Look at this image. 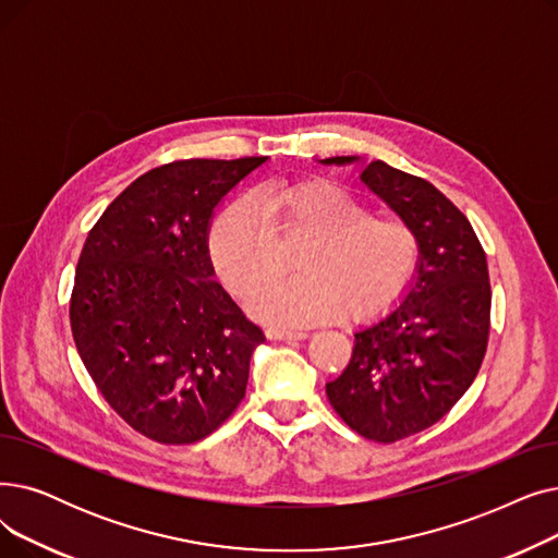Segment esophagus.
Masks as SVG:
<instances>
[{
    "mask_svg": "<svg viewBox=\"0 0 558 558\" xmlns=\"http://www.w3.org/2000/svg\"><path fill=\"white\" fill-rule=\"evenodd\" d=\"M268 338L272 340H302V338H308L306 331H295V329H279V327H270L268 331Z\"/></svg>",
    "mask_w": 558,
    "mask_h": 558,
    "instance_id": "esophagus-1",
    "label": "esophagus"
}]
</instances>
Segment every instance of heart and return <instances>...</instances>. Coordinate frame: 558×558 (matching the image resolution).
I'll return each instance as SVG.
<instances>
[{"instance_id": "obj_1", "label": "heart", "mask_w": 558, "mask_h": 558, "mask_svg": "<svg viewBox=\"0 0 558 558\" xmlns=\"http://www.w3.org/2000/svg\"><path fill=\"white\" fill-rule=\"evenodd\" d=\"M252 202H233L210 225L208 258L220 281L247 298L276 269L271 238L304 236L295 280L250 298L265 323L311 325L340 313L367 320L404 295L420 260L413 225L369 206L331 181H270Z\"/></svg>"}]
</instances>
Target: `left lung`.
Returning a JSON list of instances; mask_svg holds the SVG:
<instances>
[{
    "label": "left lung",
    "instance_id": "obj_1",
    "mask_svg": "<svg viewBox=\"0 0 558 558\" xmlns=\"http://www.w3.org/2000/svg\"><path fill=\"white\" fill-rule=\"evenodd\" d=\"M361 181L413 225L420 260L404 300L354 333L352 359L327 397L356 434L395 442L436 424L480 373L490 329L488 263L468 218L429 181L384 161L363 166Z\"/></svg>",
    "mask_w": 558,
    "mask_h": 558
}]
</instances>
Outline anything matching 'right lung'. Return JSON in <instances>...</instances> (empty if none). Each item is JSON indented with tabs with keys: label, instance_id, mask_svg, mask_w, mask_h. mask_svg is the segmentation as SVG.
Returning a JSON list of instances; mask_svg holds the SVG:
<instances>
[{
	"label": "right lung",
	"instance_id": "add662e5",
	"mask_svg": "<svg viewBox=\"0 0 558 558\" xmlns=\"http://www.w3.org/2000/svg\"><path fill=\"white\" fill-rule=\"evenodd\" d=\"M268 156L154 168L109 204L78 256L70 327L88 375L143 436L189 445L241 404L260 327L214 279L218 204Z\"/></svg>",
	"mask_w": 558,
	"mask_h": 558
}]
</instances>
